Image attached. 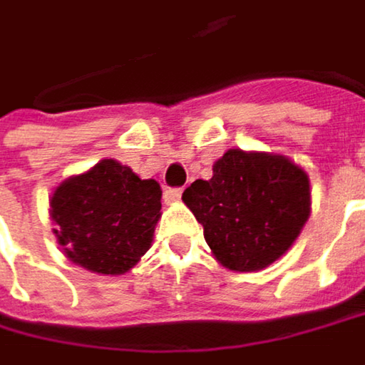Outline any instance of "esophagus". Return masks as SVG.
I'll list each match as a JSON object with an SVG mask.
<instances>
[{
  "label": "esophagus",
  "instance_id": "esophagus-1",
  "mask_svg": "<svg viewBox=\"0 0 365 365\" xmlns=\"http://www.w3.org/2000/svg\"><path fill=\"white\" fill-rule=\"evenodd\" d=\"M180 195H182V189H166V193H164V197H166V201H168V203H172V201H178Z\"/></svg>",
  "mask_w": 365,
  "mask_h": 365
}]
</instances>
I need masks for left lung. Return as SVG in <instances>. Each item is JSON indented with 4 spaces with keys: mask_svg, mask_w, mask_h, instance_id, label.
<instances>
[{
    "mask_svg": "<svg viewBox=\"0 0 365 365\" xmlns=\"http://www.w3.org/2000/svg\"><path fill=\"white\" fill-rule=\"evenodd\" d=\"M210 180H195L182 201L224 268L257 272L282 257L312 214L307 172L280 153L228 149Z\"/></svg>",
    "mask_w": 365,
    "mask_h": 365,
    "instance_id": "1",
    "label": "left lung"
}]
</instances>
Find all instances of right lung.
Here are the masks:
<instances>
[{"instance_id": "1", "label": "right lung", "mask_w": 365, "mask_h": 365, "mask_svg": "<svg viewBox=\"0 0 365 365\" xmlns=\"http://www.w3.org/2000/svg\"><path fill=\"white\" fill-rule=\"evenodd\" d=\"M53 235L66 257L95 274L118 276L139 264L162 218V189L116 160L62 180L49 199Z\"/></svg>"}]
</instances>
